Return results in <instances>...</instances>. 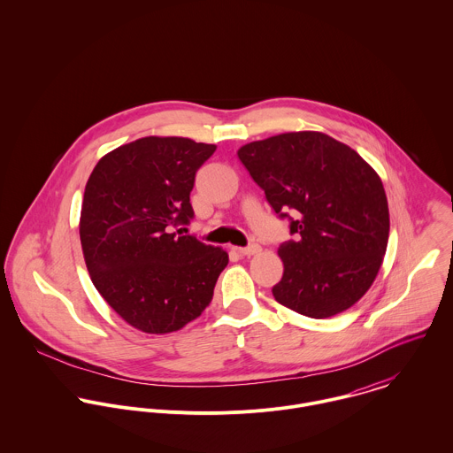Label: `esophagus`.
I'll use <instances>...</instances> for the list:
<instances>
[{
    "mask_svg": "<svg viewBox=\"0 0 453 453\" xmlns=\"http://www.w3.org/2000/svg\"><path fill=\"white\" fill-rule=\"evenodd\" d=\"M259 251H261V248H259L258 244H250L246 248H239V253L242 257H253V255H258Z\"/></svg>",
    "mask_w": 453,
    "mask_h": 453,
    "instance_id": "34e87169",
    "label": "esophagus"
}]
</instances>
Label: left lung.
<instances>
[{"label": "left lung", "mask_w": 453, "mask_h": 453, "mask_svg": "<svg viewBox=\"0 0 453 453\" xmlns=\"http://www.w3.org/2000/svg\"><path fill=\"white\" fill-rule=\"evenodd\" d=\"M237 155L295 235L279 246L284 273L273 298L312 319L352 307L388 250V196L379 174L352 148L312 130L255 141Z\"/></svg>", "instance_id": "1"}]
</instances>
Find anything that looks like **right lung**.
Wrapping results in <instances>:
<instances>
[{"label": "right lung", "mask_w": 453, "mask_h": 453, "mask_svg": "<svg viewBox=\"0 0 453 453\" xmlns=\"http://www.w3.org/2000/svg\"><path fill=\"white\" fill-rule=\"evenodd\" d=\"M214 144L142 137L104 155L83 194L80 241L108 305L144 333H171L211 303L228 265L221 248L171 228L194 219L195 174Z\"/></svg>", "instance_id": "obj_1"}]
</instances>
